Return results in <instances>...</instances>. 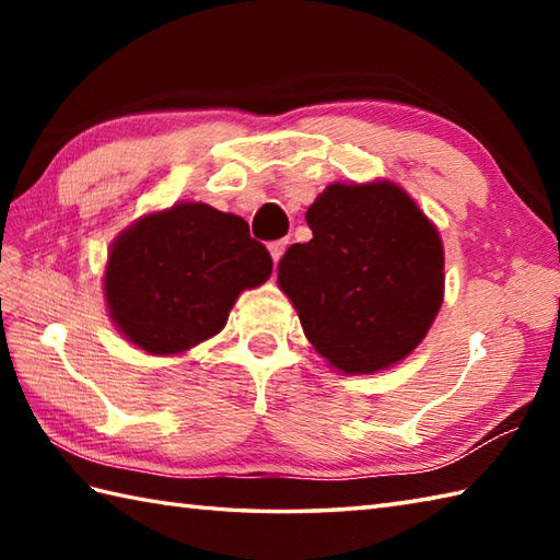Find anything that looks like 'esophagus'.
Listing matches in <instances>:
<instances>
[{
    "label": "esophagus",
    "mask_w": 560,
    "mask_h": 560,
    "mask_svg": "<svg viewBox=\"0 0 560 560\" xmlns=\"http://www.w3.org/2000/svg\"><path fill=\"white\" fill-rule=\"evenodd\" d=\"M287 245H289V241L287 237H283V241H273V243H269V253H271V259H273V265H279V259H281V255L287 253Z\"/></svg>",
    "instance_id": "esophagus-1"
}]
</instances>
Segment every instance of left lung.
Masks as SVG:
<instances>
[{
  "mask_svg": "<svg viewBox=\"0 0 560 560\" xmlns=\"http://www.w3.org/2000/svg\"><path fill=\"white\" fill-rule=\"evenodd\" d=\"M305 221L311 243L279 261V287L305 337L343 373H377L409 355L443 303V243L392 183L329 185Z\"/></svg>",
  "mask_w": 560,
  "mask_h": 560,
  "instance_id": "left-lung-1",
  "label": "left lung"
}]
</instances>
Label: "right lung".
<instances>
[{
  "instance_id": "1",
  "label": "right lung",
  "mask_w": 560,
  "mask_h": 560,
  "mask_svg": "<svg viewBox=\"0 0 560 560\" xmlns=\"http://www.w3.org/2000/svg\"><path fill=\"white\" fill-rule=\"evenodd\" d=\"M271 273L247 223L207 205H175L117 237L105 301L122 335L149 353H180L223 329L245 289Z\"/></svg>"
}]
</instances>
